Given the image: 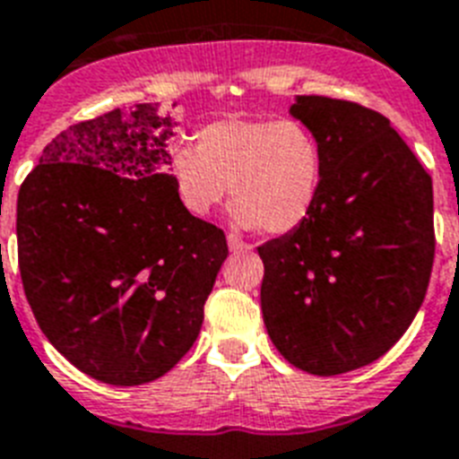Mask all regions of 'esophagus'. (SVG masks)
Listing matches in <instances>:
<instances>
[{
  "label": "esophagus",
  "mask_w": 459,
  "mask_h": 459,
  "mask_svg": "<svg viewBox=\"0 0 459 459\" xmlns=\"http://www.w3.org/2000/svg\"><path fill=\"white\" fill-rule=\"evenodd\" d=\"M227 246H230V251H232V253H246V251H251V246L246 244L244 238H238L237 234H230V237H227Z\"/></svg>",
  "instance_id": "esophagus-1"
}]
</instances>
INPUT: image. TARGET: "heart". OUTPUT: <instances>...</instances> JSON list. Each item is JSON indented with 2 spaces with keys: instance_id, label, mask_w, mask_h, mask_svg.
I'll list each match as a JSON object with an SVG mask.
<instances>
[{
  "instance_id": "heart-1",
  "label": "heart",
  "mask_w": 459,
  "mask_h": 459,
  "mask_svg": "<svg viewBox=\"0 0 459 459\" xmlns=\"http://www.w3.org/2000/svg\"><path fill=\"white\" fill-rule=\"evenodd\" d=\"M169 176L187 213L206 218L230 192L237 225L283 234L319 199L324 150L298 119L230 117L199 128L195 145L176 147Z\"/></svg>"
}]
</instances>
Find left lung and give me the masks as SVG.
<instances>
[{
  "instance_id": "left-lung-1",
  "label": "left lung",
  "mask_w": 459,
  "mask_h": 459,
  "mask_svg": "<svg viewBox=\"0 0 459 459\" xmlns=\"http://www.w3.org/2000/svg\"><path fill=\"white\" fill-rule=\"evenodd\" d=\"M289 112L319 138L324 183L302 225L257 248L263 319L295 368L350 373L392 350L425 300L431 178L375 109L298 96Z\"/></svg>"
}]
</instances>
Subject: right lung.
<instances>
[{
  "label": "right lung",
  "mask_w": 459,
  "mask_h": 459,
  "mask_svg": "<svg viewBox=\"0 0 459 459\" xmlns=\"http://www.w3.org/2000/svg\"><path fill=\"white\" fill-rule=\"evenodd\" d=\"M178 121L154 105L79 121L18 192V264L48 342L117 387L169 373L195 344L227 257L169 176Z\"/></svg>",
  "instance_id": "add662e5"
}]
</instances>
